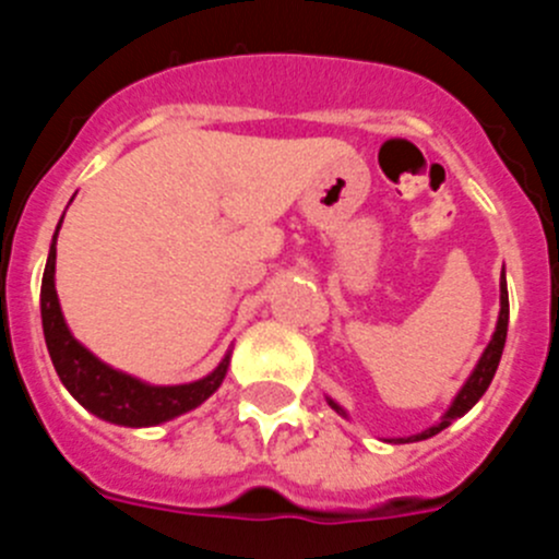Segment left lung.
Listing matches in <instances>:
<instances>
[{"instance_id": "obj_1", "label": "left lung", "mask_w": 559, "mask_h": 559, "mask_svg": "<svg viewBox=\"0 0 559 559\" xmlns=\"http://www.w3.org/2000/svg\"><path fill=\"white\" fill-rule=\"evenodd\" d=\"M507 324H510V296H507V280H501V313H498L496 333H492L490 344H487V349H484L481 358H478V364H476V369L471 372V378L464 380V386L459 389V394L453 397L451 408L442 414V419H439L437 426L426 428L423 433H414V437H400V439H394V442H419V439L433 437V433H439L442 428L451 426L453 419L462 417V414H467L473 406H476L478 397H481V394L487 392V386L492 383V374H496L498 360H501L503 344H507ZM328 403L335 408V412L347 417V412H344V408H341L335 400H328Z\"/></svg>"}]
</instances>
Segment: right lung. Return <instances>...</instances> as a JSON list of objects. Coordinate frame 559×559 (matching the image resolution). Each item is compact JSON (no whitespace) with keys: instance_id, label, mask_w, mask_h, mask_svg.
<instances>
[{"instance_id":"1","label":"right lung","mask_w":559,"mask_h":559,"mask_svg":"<svg viewBox=\"0 0 559 559\" xmlns=\"http://www.w3.org/2000/svg\"><path fill=\"white\" fill-rule=\"evenodd\" d=\"M58 229H61V224H58ZM58 229L52 235L47 269H44L41 280V324L52 367H56L58 378L69 389V394L83 408H88L95 417L106 419V423L128 428H147L167 423V419L179 417L185 412H192L210 394L218 392V386L226 378V369H229V355L206 378L181 383V386H151L145 380L103 364L97 355L88 353L81 341L69 333L56 294Z\"/></svg>"}]
</instances>
